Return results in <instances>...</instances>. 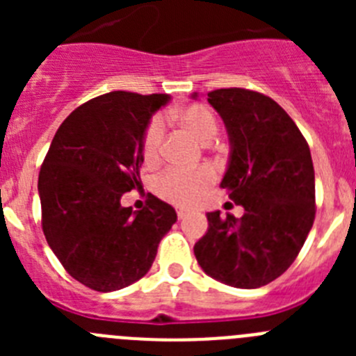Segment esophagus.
Segmentation results:
<instances>
[{
	"mask_svg": "<svg viewBox=\"0 0 356 356\" xmlns=\"http://www.w3.org/2000/svg\"><path fill=\"white\" fill-rule=\"evenodd\" d=\"M176 213H178V219H185V217L191 213V210H188V209H178V210H176Z\"/></svg>",
	"mask_w": 356,
	"mask_h": 356,
	"instance_id": "esophagus-1",
	"label": "esophagus"
}]
</instances>
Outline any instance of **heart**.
Instances as JSON below:
<instances>
[{"label": "heart", "instance_id": "heart-1", "mask_svg": "<svg viewBox=\"0 0 356 356\" xmlns=\"http://www.w3.org/2000/svg\"><path fill=\"white\" fill-rule=\"evenodd\" d=\"M180 127H184L188 134H193L200 143H210L217 134V119L212 110L200 103L180 106L171 112ZM163 140V121L160 118H153L146 127L143 137V156L146 163H153L159 160L160 149ZM213 171L210 168H201L196 171H165L155 181V191L163 200L176 203V205H193L203 196L207 188L213 181Z\"/></svg>", "mask_w": 356, "mask_h": 356}]
</instances>
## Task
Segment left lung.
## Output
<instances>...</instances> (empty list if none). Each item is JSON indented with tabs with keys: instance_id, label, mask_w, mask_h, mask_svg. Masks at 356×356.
Here are the masks:
<instances>
[{
	"instance_id": "1",
	"label": "left lung",
	"mask_w": 356,
	"mask_h": 356,
	"mask_svg": "<svg viewBox=\"0 0 356 356\" xmlns=\"http://www.w3.org/2000/svg\"><path fill=\"white\" fill-rule=\"evenodd\" d=\"M209 103L229 137L221 187L235 205L244 207V216L207 213L209 229L194 244V254L217 282L237 289L262 287L291 267L314 225L310 147L269 96L234 87L209 92Z\"/></svg>"
}]
</instances>
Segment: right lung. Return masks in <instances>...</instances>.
Instances as JSON below:
<instances>
[{
  "label": "right lung",
  "instance_id": "obj_1",
  "mask_svg": "<svg viewBox=\"0 0 356 356\" xmlns=\"http://www.w3.org/2000/svg\"><path fill=\"white\" fill-rule=\"evenodd\" d=\"M168 94L114 92L65 118L39 172L42 232L65 271L97 292L124 289L149 271L176 212L153 194L146 209L121 207L140 188L143 137Z\"/></svg>",
  "mask_w": 356,
  "mask_h": 356
}]
</instances>
